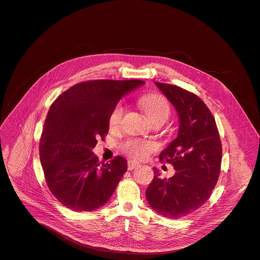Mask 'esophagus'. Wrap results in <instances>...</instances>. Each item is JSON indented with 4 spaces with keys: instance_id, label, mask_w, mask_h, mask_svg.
I'll return each instance as SVG.
<instances>
[{
    "instance_id": "esophagus-1",
    "label": "esophagus",
    "mask_w": 260,
    "mask_h": 260,
    "mask_svg": "<svg viewBox=\"0 0 260 260\" xmlns=\"http://www.w3.org/2000/svg\"><path fill=\"white\" fill-rule=\"evenodd\" d=\"M140 163H138V162H135V160H132V159H129L128 160V170H133V169H135V168H138V167H140Z\"/></svg>"
}]
</instances>
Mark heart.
I'll return each mask as SVG.
<instances>
[{"instance_id": "obj_1", "label": "heart", "mask_w": 260, "mask_h": 260, "mask_svg": "<svg viewBox=\"0 0 260 260\" xmlns=\"http://www.w3.org/2000/svg\"><path fill=\"white\" fill-rule=\"evenodd\" d=\"M141 106L144 109L147 116L151 121L163 118L167 119L170 114V105L166 97L158 93H148L141 98ZM123 113H125V106L121 103L117 104L109 115V127L111 129H117L120 127ZM121 150L134 158H145L150 152L156 149L153 142L143 141L137 139H129L120 144Z\"/></svg>"}]
</instances>
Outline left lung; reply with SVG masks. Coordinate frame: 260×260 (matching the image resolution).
<instances>
[{
    "instance_id": "obj_1",
    "label": "left lung",
    "mask_w": 260,
    "mask_h": 260,
    "mask_svg": "<svg viewBox=\"0 0 260 260\" xmlns=\"http://www.w3.org/2000/svg\"><path fill=\"white\" fill-rule=\"evenodd\" d=\"M180 117L178 138L159 154L174 166L168 180L154 178L146 190L149 205L160 216L178 219L201 207L211 197L220 175L222 146L211 110L196 94L178 85L155 82Z\"/></svg>"
}]
</instances>
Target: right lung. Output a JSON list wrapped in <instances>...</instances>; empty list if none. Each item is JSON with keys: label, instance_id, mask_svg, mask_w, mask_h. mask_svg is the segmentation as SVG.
I'll use <instances>...</instances> for the list:
<instances>
[{"label": "right lung", "instance_id": "obj_1", "mask_svg": "<svg viewBox=\"0 0 260 260\" xmlns=\"http://www.w3.org/2000/svg\"><path fill=\"white\" fill-rule=\"evenodd\" d=\"M143 80L82 81L59 95L48 110L40 140V160L56 199L75 212L100 208L127 171L119 155L98 162L92 152L109 131V115L118 101Z\"/></svg>", "mask_w": 260, "mask_h": 260}]
</instances>
